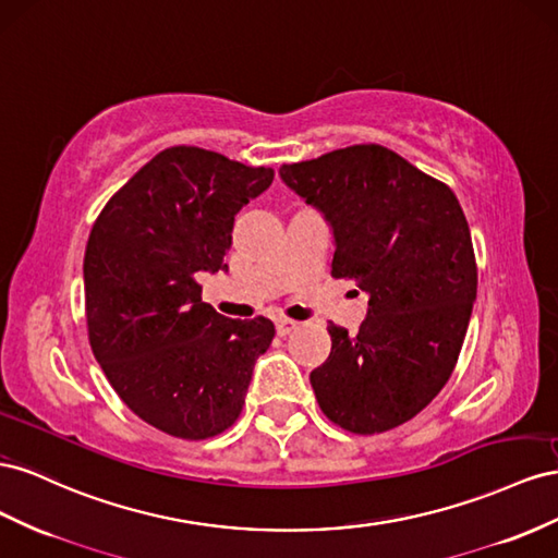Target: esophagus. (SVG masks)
<instances>
[{
    "instance_id": "34e87169",
    "label": "esophagus",
    "mask_w": 558,
    "mask_h": 558,
    "mask_svg": "<svg viewBox=\"0 0 558 558\" xmlns=\"http://www.w3.org/2000/svg\"><path fill=\"white\" fill-rule=\"evenodd\" d=\"M296 329V323L294 320H288V317H282V320H278L276 323V331H278V337H288L290 331H294Z\"/></svg>"
}]
</instances>
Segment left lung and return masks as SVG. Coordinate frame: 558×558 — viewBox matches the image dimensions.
<instances>
[{
	"instance_id": "1",
	"label": "left lung",
	"mask_w": 558,
	"mask_h": 558,
	"mask_svg": "<svg viewBox=\"0 0 558 558\" xmlns=\"http://www.w3.org/2000/svg\"><path fill=\"white\" fill-rule=\"evenodd\" d=\"M280 178L331 227V276L369 296L355 337L327 327L331 353L311 372L317 404L348 433H386L435 400L463 348L476 299L463 208L380 145L282 166Z\"/></svg>"
}]
</instances>
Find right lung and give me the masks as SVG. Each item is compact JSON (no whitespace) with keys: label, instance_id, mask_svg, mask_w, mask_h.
<instances>
[{"label":"right lung","instance_id":"right-lung-1","mask_svg":"<svg viewBox=\"0 0 558 558\" xmlns=\"http://www.w3.org/2000/svg\"><path fill=\"white\" fill-rule=\"evenodd\" d=\"M270 182V168L170 147L109 198L88 235L93 355L125 407L172 437L208 439L231 427L254 362L274 341V323L229 320L196 282L203 270L227 268L235 215Z\"/></svg>","mask_w":558,"mask_h":558}]
</instances>
